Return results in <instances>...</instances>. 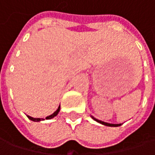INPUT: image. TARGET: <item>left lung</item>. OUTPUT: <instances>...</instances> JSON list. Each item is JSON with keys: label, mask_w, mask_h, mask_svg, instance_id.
<instances>
[{"label": "left lung", "mask_w": 155, "mask_h": 155, "mask_svg": "<svg viewBox=\"0 0 155 155\" xmlns=\"http://www.w3.org/2000/svg\"><path fill=\"white\" fill-rule=\"evenodd\" d=\"M92 118L94 119V120H96V122H98V123L102 124H104V125H106V126H114V127H116V126H120L121 125V124H109V123H105V122H104V121H101V120H98V119H96V118H95V117H92Z\"/></svg>", "instance_id": "1"}]
</instances>
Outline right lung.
Wrapping results in <instances>:
<instances>
[{"label":"right lung","instance_id":"add662e5","mask_svg":"<svg viewBox=\"0 0 155 155\" xmlns=\"http://www.w3.org/2000/svg\"><path fill=\"white\" fill-rule=\"evenodd\" d=\"M59 109H60V106H59L58 110H57L54 113H52L51 115H50V116L46 117H45V119H51V118H52V117H56V116L58 115V113L59 112ZM27 117H28V118H29V119H31V120H32V121H36V122H38V121H40V120H41L40 118H34V117H30V116H27ZM43 120H44V119H43Z\"/></svg>","mask_w":155,"mask_h":155}]
</instances>
